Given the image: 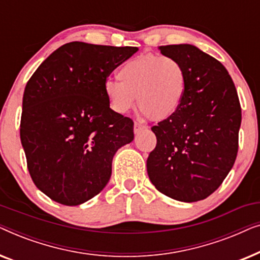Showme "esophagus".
<instances>
[{
    "label": "esophagus",
    "mask_w": 260,
    "mask_h": 260,
    "mask_svg": "<svg viewBox=\"0 0 260 260\" xmlns=\"http://www.w3.org/2000/svg\"><path fill=\"white\" fill-rule=\"evenodd\" d=\"M144 129H147V126L143 125V124L138 123V122H135V124H134V133L135 134H140L141 131H143Z\"/></svg>",
    "instance_id": "1"
}]
</instances>
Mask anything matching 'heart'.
I'll return each mask as SVG.
<instances>
[{
	"mask_svg": "<svg viewBox=\"0 0 260 260\" xmlns=\"http://www.w3.org/2000/svg\"><path fill=\"white\" fill-rule=\"evenodd\" d=\"M118 80L108 79L104 92L111 108L126 113L136 105L151 120L175 115L187 88V73L175 58L145 53L127 60L118 71Z\"/></svg>",
	"mask_w": 260,
	"mask_h": 260,
	"instance_id": "heart-1",
	"label": "heart"
}]
</instances>
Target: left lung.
<instances>
[{
    "label": "left lung",
    "instance_id": "left-lung-1",
    "mask_svg": "<svg viewBox=\"0 0 260 260\" xmlns=\"http://www.w3.org/2000/svg\"><path fill=\"white\" fill-rule=\"evenodd\" d=\"M182 63L187 88L175 115L151 127L156 147L147 159L156 189L183 202L218 189L236 162L241 108L227 70L193 45L159 47Z\"/></svg>",
    "mask_w": 260,
    "mask_h": 260
}]
</instances>
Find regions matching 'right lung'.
<instances>
[{
  "label": "right lung",
  "mask_w": 260,
  "mask_h": 260,
  "mask_svg": "<svg viewBox=\"0 0 260 260\" xmlns=\"http://www.w3.org/2000/svg\"><path fill=\"white\" fill-rule=\"evenodd\" d=\"M138 51L74 41L38 67L24 88L20 137L39 189L66 206L101 193L115 152L134 140V122L110 108L104 84Z\"/></svg>",
  "instance_id": "1"
}]
</instances>
